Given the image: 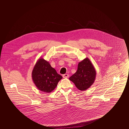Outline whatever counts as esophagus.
Segmentation results:
<instances>
[{
	"mask_svg": "<svg viewBox=\"0 0 129 129\" xmlns=\"http://www.w3.org/2000/svg\"><path fill=\"white\" fill-rule=\"evenodd\" d=\"M62 76H63V77L64 78H68L69 77V75L68 74H63L62 75Z\"/></svg>",
	"mask_w": 129,
	"mask_h": 129,
	"instance_id": "esophagus-1",
	"label": "esophagus"
}]
</instances>
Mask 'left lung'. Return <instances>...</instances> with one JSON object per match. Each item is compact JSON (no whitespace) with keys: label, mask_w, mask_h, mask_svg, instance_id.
Listing matches in <instances>:
<instances>
[{"label":"left lung","mask_w":129,"mask_h":129,"mask_svg":"<svg viewBox=\"0 0 129 129\" xmlns=\"http://www.w3.org/2000/svg\"><path fill=\"white\" fill-rule=\"evenodd\" d=\"M96 72L92 63L87 57L78 63L76 72L69 79L81 91L89 88L94 83Z\"/></svg>","instance_id":"left-lung-1"}]
</instances>
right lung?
Segmentation results:
<instances>
[{
	"mask_svg": "<svg viewBox=\"0 0 129 129\" xmlns=\"http://www.w3.org/2000/svg\"><path fill=\"white\" fill-rule=\"evenodd\" d=\"M32 78L39 90L50 93L55 89L62 77L51 67L49 62L41 57L33 68Z\"/></svg>",
	"mask_w": 129,
	"mask_h": 129,
	"instance_id": "add662e5",
	"label": "right lung"
}]
</instances>
